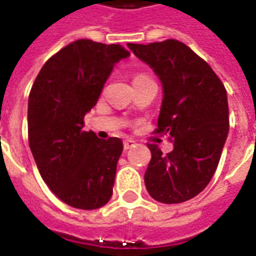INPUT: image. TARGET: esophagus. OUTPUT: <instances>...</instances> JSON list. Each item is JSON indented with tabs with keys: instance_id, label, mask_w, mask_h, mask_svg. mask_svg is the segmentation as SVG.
<instances>
[{
	"instance_id": "obj_1",
	"label": "esophagus",
	"mask_w": 256,
	"mask_h": 256,
	"mask_svg": "<svg viewBox=\"0 0 256 256\" xmlns=\"http://www.w3.org/2000/svg\"><path fill=\"white\" fill-rule=\"evenodd\" d=\"M134 144H136V142H134L133 140H124V141H123V146H124V150H130L132 146H134Z\"/></svg>"
}]
</instances>
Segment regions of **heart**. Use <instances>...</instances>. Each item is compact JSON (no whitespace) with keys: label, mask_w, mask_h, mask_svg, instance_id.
I'll return each mask as SVG.
<instances>
[{"label":"heart","mask_w":256,"mask_h":256,"mask_svg":"<svg viewBox=\"0 0 256 256\" xmlns=\"http://www.w3.org/2000/svg\"><path fill=\"white\" fill-rule=\"evenodd\" d=\"M146 78V76H136V78H134V80H137V78Z\"/></svg>","instance_id":"b5f03b06"}]
</instances>
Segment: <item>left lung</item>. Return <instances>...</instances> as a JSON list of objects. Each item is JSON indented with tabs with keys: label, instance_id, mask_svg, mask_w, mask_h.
<instances>
[{
	"label": "left lung",
	"instance_id": "obj_1",
	"mask_svg": "<svg viewBox=\"0 0 256 256\" xmlns=\"http://www.w3.org/2000/svg\"><path fill=\"white\" fill-rule=\"evenodd\" d=\"M128 47L160 80L156 132L173 142L166 155L148 146L146 191L159 202H184L208 186L218 168L228 134V92L212 68L180 41Z\"/></svg>",
	"mask_w": 256,
	"mask_h": 256
}]
</instances>
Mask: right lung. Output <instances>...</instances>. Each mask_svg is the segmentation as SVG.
I'll use <instances>...</instances> for the list:
<instances>
[{"instance_id":"1","label":"right lung","mask_w":256,"mask_h":256,"mask_svg":"<svg viewBox=\"0 0 256 256\" xmlns=\"http://www.w3.org/2000/svg\"><path fill=\"white\" fill-rule=\"evenodd\" d=\"M130 52L120 44L78 40L46 62L28 96V146L41 178L73 208L98 209L112 196L123 142L84 132V115Z\"/></svg>"}]
</instances>
